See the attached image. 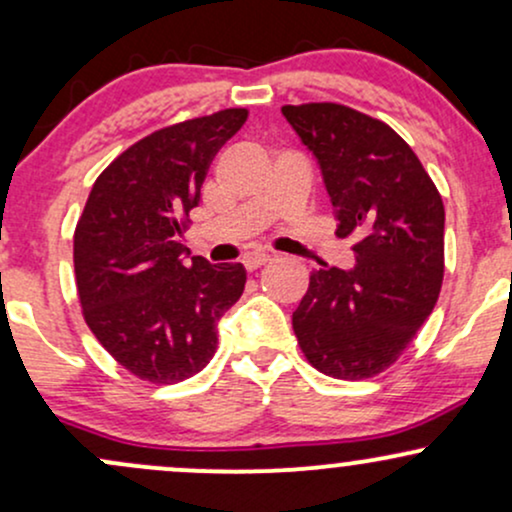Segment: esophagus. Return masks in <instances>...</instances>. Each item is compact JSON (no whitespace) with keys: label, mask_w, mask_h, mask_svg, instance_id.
<instances>
[{"label":"esophagus","mask_w":512,"mask_h":512,"mask_svg":"<svg viewBox=\"0 0 512 512\" xmlns=\"http://www.w3.org/2000/svg\"><path fill=\"white\" fill-rule=\"evenodd\" d=\"M269 260H272V255H267V252H255V255L245 257L243 264H245V269H248V272H255V269H260L262 264H267Z\"/></svg>","instance_id":"obj_1"}]
</instances>
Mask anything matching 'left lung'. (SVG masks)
I'll list each match as a JSON object with an SVG mask.
<instances>
[{"mask_svg":"<svg viewBox=\"0 0 512 512\" xmlns=\"http://www.w3.org/2000/svg\"><path fill=\"white\" fill-rule=\"evenodd\" d=\"M313 151L337 219L354 236V269L327 267L293 313L301 351L320 373L363 380L397 361L443 286L445 209L411 146L385 122L339 103L281 108Z\"/></svg>","mask_w":512,"mask_h":512,"instance_id":"1","label":"left lung"}]
</instances>
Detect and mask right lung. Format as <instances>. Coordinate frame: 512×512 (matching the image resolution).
I'll use <instances>...</instances> for the list:
<instances>
[{
  "mask_svg": "<svg viewBox=\"0 0 512 512\" xmlns=\"http://www.w3.org/2000/svg\"><path fill=\"white\" fill-rule=\"evenodd\" d=\"M248 120L245 108L163 127L93 182L74 231L84 320L137 378L173 385L216 354V325L245 289L240 262L209 264L182 245L209 163Z\"/></svg>",
  "mask_w": 512,
  "mask_h": 512,
  "instance_id": "add662e5",
  "label": "right lung"
}]
</instances>
